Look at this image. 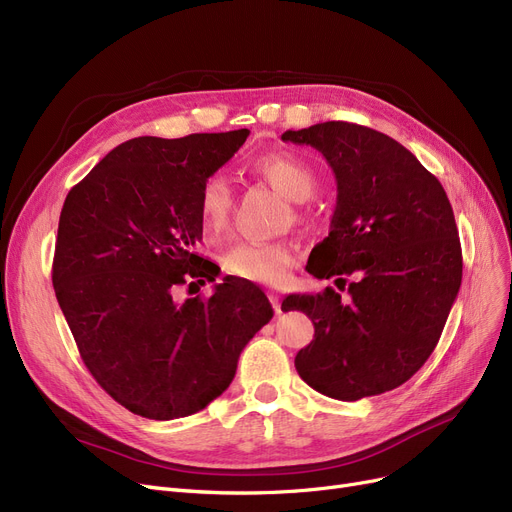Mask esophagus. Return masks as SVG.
<instances>
[{
	"label": "esophagus",
	"instance_id": "34e87169",
	"mask_svg": "<svg viewBox=\"0 0 512 512\" xmlns=\"http://www.w3.org/2000/svg\"><path fill=\"white\" fill-rule=\"evenodd\" d=\"M268 297H270V303H272L276 314H282V299H280V295L278 293H270Z\"/></svg>",
	"mask_w": 512,
	"mask_h": 512
}]
</instances>
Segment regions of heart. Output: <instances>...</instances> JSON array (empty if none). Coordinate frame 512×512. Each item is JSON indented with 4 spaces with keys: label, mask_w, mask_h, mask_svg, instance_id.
<instances>
[{
    "label": "heart",
    "mask_w": 512,
    "mask_h": 512,
    "mask_svg": "<svg viewBox=\"0 0 512 512\" xmlns=\"http://www.w3.org/2000/svg\"><path fill=\"white\" fill-rule=\"evenodd\" d=\"M255 169L282 196L293 203H305L316 190V173L293 154H265ZM232 186L224 173H213L201 184L196 198V213L205 236L219 238L226 232L232 217ZM295 251L288 242H238L224 255L228 274L257 284L278 286L288 278Z\"/></svg>",
    "instance_id": "1"
}]
</instances>
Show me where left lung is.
Returning a JSON list of instances; mask_svg holds the SVG:
<instances>
[{"label":"left lung","instance_id":"8db88e82","mask_svg":"<svg viewBox=\"0 0 512 512\" xmlns=\"http://www.w3.org/2000/svg\"><path fill=\"white\" fill-rule=\"evenodd\" d=\"M282 140L322 152L337 177L330 232L307 272L337 286L351 276L349 301L330 286L282 301V311L301 309L316 328L295 368L341 402L404 385L429 360L460 291L448 194L408 148L364 125L326 121L288 129Z\"/></svg>","mask_w":512,"mask_h":512}]
</instances>
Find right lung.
Listing matches in <instances>:
<instances>
[{"mask_svg": "<svg viewBox=\"0 0 512 512\" xmlns=\"http://www.w3.org/2000/svg\"><path fill=\"white\" fill-rule=\"evenodd\" d=\"M249 133L127 140L66 196L56 299L87 370L133 414L173 420L207 408L274 316L261 288L236 276L207 299L175 301L184 284L215 282L211 261L196 255V198Z\"/></svg>", "mask_w": 512, "mask_h": 512, "instance_id": "obj_1", "label": "right lung"}]
</instances>
